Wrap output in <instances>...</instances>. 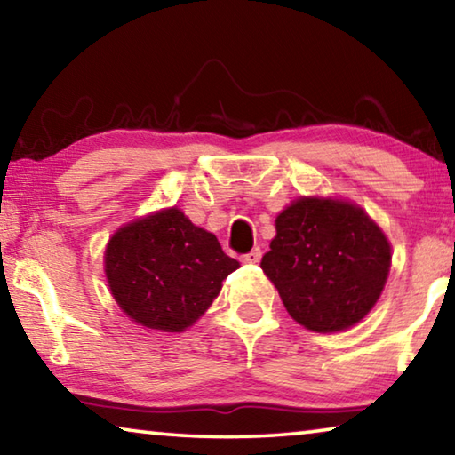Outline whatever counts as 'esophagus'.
<instances>
[{
	"instance_id": "34e87169",
	"label": "esophagus",
	"mask_w": 455,
	"mask_h": 455,
	"mask_svg": "<svg viewBox=\"0 0 455 455\" xmlns=\"http://www.w3.org/2000/svg\"><path fill=\"white\" fill-rule=\"evenodd\" d=\"M260 257H263V252H260V249H252L251 252H246V255H241V263L255 265V263H259Z\"/></svg>"
}]
</instances>
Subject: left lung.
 <instances>
[{"label": "left lung", "mask_w": 455, "mask_h": 455, "mask_svg": "<svg viewBox=\"0 0 455 455\" xmlns=\"http://www.w3.org/2000/svg\"><path fill=\"white\" fill-rule=\"evenodd\" d=\"M389 263L387 238L355 204L301 198L276 217V236L260 267L292 319L331 333L371 311Z\"/></svg>", "instance_id": "left-lung-1"}]
</instances>
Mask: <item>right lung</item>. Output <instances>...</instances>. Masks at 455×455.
<instances>
[{"instance_id":"obj_1","label":"right lung","mask_w":455,"mask_h":455,"mask_svg":"<svg viewBox=\"0 0 455 455\" xmlns=\"http://www.w3.org/2000/svg\"><path fill=\"white\" fill-rule=\"evenodd\" d=\"M235 268L238 260L222 252L217 236L179 209L120 228L106 249V276L118 305L140 325L171 333L209 309Z\"/></svg>"}]
</instances>
